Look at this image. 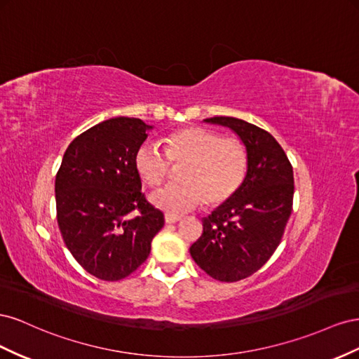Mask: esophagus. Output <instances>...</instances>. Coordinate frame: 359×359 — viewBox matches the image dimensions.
Here are the masks:
<instances>
[{"instance_id":"esophagus-1","label":"esophagus","mask_w":359,"mask_h":359,"mask_svg":"<svg viewBox=\"0 0 359 359\" xmlns=\"http://www.w3.org/2000/svg\"><path fill=\"white\" fill-rule=\"evenodd\" d=\"M177 221H180V217H179V215L165 213V222H167V224H174V222H177Z\"/></svg>"}]
</instances>
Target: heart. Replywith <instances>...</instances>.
<instances>
[{"label": "heart", "mask_w": 359, "mask_h": 359, "mask_svg": "<svg viewBox=\"0 0 359 359\" xmlns=\"http://www.w3.org/2000/svg\"><path fill=\"white\" fill-rule=\"evenodd\" d=\"M171 162L180 165V183L151 194V203L171 215L196 209L206 200L219 206L236 196L248 171V153L238 138L222 137L206 128H185L167 138V150L144 141L134 155V167L142 182L155 188L168 177Z\"/></svg>", "instance_id": "b5f03b06"}]
</instances>
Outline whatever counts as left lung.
I'll return each instance as SVG.
<instances>
[{
	"mask_svg": "<svg viewBox=\"0 0 359 359\" xmlns=\"http://www.w3.org/2000/svg\"><path fill=\"white\" fill-rule=\"evenodd\" d=\"M204 121L236 132L248 153V171L236 196L203 219L189 252L212 278L234 283L257 272L278 248L293 206V168L269 132L234 117Z\"/></svg>",
	"mask_w": 359,
	"mask_h": 359,
	"instance_id": "8db88e82",
	"label": "left lung"
}]
</instances>
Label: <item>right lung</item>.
<instances>
[{
  "label": "right lung",
  "mask_w": 359,
  "mask_h": 359,
  "mask_svg": "<svg viewBox=\"0 0 359 359\" xmlns=\"http://www.w3.org/2000/svg\"><path fill=\"white\" fill-rule=\"evenodd\" d=\"M151 126L116 117L70 142L55 177L57 221L67 250L99 280L118 281L150 254L163 213L141 192L134 155Z\"/></svg>",
  "instance_id": "1"
}]
</instances>
